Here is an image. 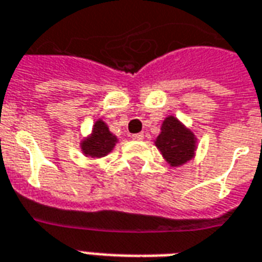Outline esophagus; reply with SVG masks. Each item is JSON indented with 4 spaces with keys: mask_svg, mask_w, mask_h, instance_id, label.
Segmentation results:
<instances>
[{
    "mask_svg": "<svg viewBox=\"0 0 262 262\" xmlns=\"http://www.w3.org/2000/svg\"><path fill=\"white\" fill-rule=\"evenodd\" d=\"M133 139H134V141H142V139H143V134H134Z\"/></svg>",
    "mask_w": 262,
    "mask_h": 262,
    "instance_id": "obj_1",
    "label": "esophagus"
}]
</instances>
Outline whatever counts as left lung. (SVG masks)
<instances>
[{"label": "left lung", "instance_id": "left-lung-1", "mask_svg": "<svg viewBox=\"0 0 262 262\" xmlns=\"http://www.w3.org/2000/svg\"><path fill=\"white\" fill-rule=\"evenodd\" d=\"M155 145L171 167H180L194 157L198 139L188 127L174 116H167Z\"/></svg>", "mask_w": 262, "mask_h": 262}]
</instances>
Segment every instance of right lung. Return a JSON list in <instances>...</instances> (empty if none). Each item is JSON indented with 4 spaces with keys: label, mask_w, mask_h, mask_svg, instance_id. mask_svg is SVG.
Masks as SVG:
<instances>
[{
    "label": "right lung",
    "mask_w": 262,
    "mask_h": 262,
    "mask_svg": "<svg viewBox=\"0 0 262 262\" xmlns=\"http://www.w3.org/2000/svg\"><path fill=\"white\" fill-rule=\"evenodd\" d=\"M119 142V139L116 135L109 131L107 124L103 120L98 119L94 123L91 134L84 138L80 143L81 146V152L88 157L92 159H99V157L107 156L113 147L116 146V143Z\"/></svg>",
    "instance_id": "1"
}]
</instances>
